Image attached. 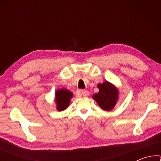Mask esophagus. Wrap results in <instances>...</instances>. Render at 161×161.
I'll list each match as a JSON object with an SVG mask.
<instances>
[{
	"label": "esophagus",
	"instance_id": "34e87169",
	"mask_svg": "<svg viewBox=\"0 0 161 161\" xmlns=\"http://www.w3.org/2000/svg\"><path fill=\"white\" fill-rule=\"evenodd\" d=\"M81 94L82 95L83 97H87V96H89V93L88 91L85 90V89H83V90L81 91Z\"/></svg>",
	"mask_w": 161,
	"mask_h": 161
}]
</instances>
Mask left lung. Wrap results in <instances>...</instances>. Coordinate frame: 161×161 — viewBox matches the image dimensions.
Wrapping results in <instances>:
<instances>
[{
  "label": "left lung",
  "instance_id": "obj_1",
  "mask_svg": "<svg viewBox=\"0 0 161 161\" xmlns=\"http://www.w3.org/2000/svg\"><path fill=\"white\" fill-rule=\"evenodd\" d=\"M97 87L99 92L93 95V99L102 109L105 111L112 110L118 99V89L108 81L98 84Z\"/></svg>",
  "mask_w": 161,
  "mask_h": 161
}]
</instances>
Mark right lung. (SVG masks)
Wrapping results in <instances>:
<instances>
[{
	"mask_svg": "<svg viewBox=\"0 0 161 161\" xmlns=\"http://www.w3.org/2000/svg\"><path fill=\"white\" fill-rule=\"evenodd\" d=\"M73 93L66 89H60L56 91L55 103L58 111H63L68 107Z\"/></svg>",
	"mask_w": 161,
	"mask_h": 161,
	"instance_id": "add662e5",
	"label": "right lung"
}]
</instances>
